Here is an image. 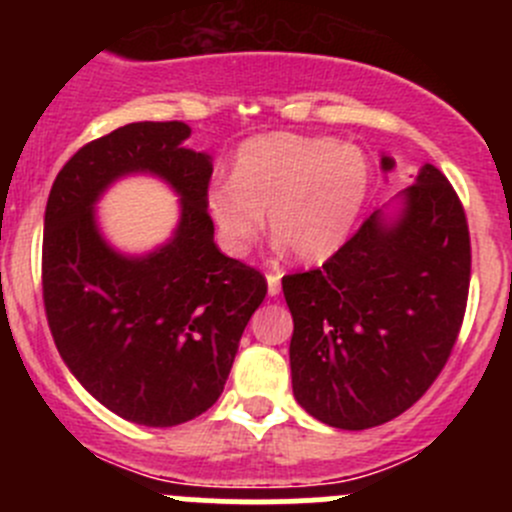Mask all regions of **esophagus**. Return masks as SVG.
Listing matches in <instances>:
<instances>
[{
  "label": "esophagus",
  "mask_w": 512,
  "mask_h": 512,
  "mask_svg": "<svg viewBox=\"0 0 512 512\" xmlns=\"http://www.w3.org/2000/svg\"><path fill=\"white\" fill-rule=\"evenodd\" d=\"M280 280L282 272H270V275H267V294H270V297H277V294H280Z\"/></svg>",
  "instance_id": "1"
}]
</instances>
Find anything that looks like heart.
I'll return each mask as SVG.
<instances>
[{
    "instance_id": "b5f03b06",
    "label": "heart",
    "mask_w": 512,
    "mask_h": 512,
    "mask_svg": "<svg viewBox=\"0 0 512 512\" xmlns=\"http://www.w3.org/2000/svg\"><path fill=\"white\" fill-rule=\"evenodd\" d=\"M371 188L364 151L324 136L265 133L237 151L230 180L208 190V213L230 255H245L270 227L304 262L347 242Z\"/></svg>"
}]
</instances>
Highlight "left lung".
Listing matches in <instances>:
<instances>
[{
	"label": "left lung",
	"mask_w": 512,
	"mask_h": 512,
	"mask_svg": "<svg viewBox=\"0 0 512 512\" xmlns=\"http://www.w3.org/2000/svg\"><path fill=\"white\" fill-rule=\"evenodd\" d=\"M394 165L381 156L384 173ZM468 285L466 213L446 175L423 163L322 270L282 277L297 404L344 431L404 414L451 356Z\"/></svg>",
	"instance_id": "1"
}]
</instances>
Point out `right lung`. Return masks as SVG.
Instances as JSON below:
<instances>
[{
    "label": "right lung",
    "instance_id": "right-lung-1",
    "mask_svg": "<svg viewBox=\"0 0 512 512\" xmlns=\"http://www.w3.org/2000/svg\"><path fill=\"white\" fill-rule=\"evenodd\" d=\"M183 121H138L74 153L44 213V307L56 349L81 386L116 416L178 426L220 399L247 322L267 294L252 267L223 255L208 215L213 158L185 146ZM128 174H153L179 195L165 243L123 253L95 205Z\"/></svg>",
    "mask_w": 512,
    "mask_h": 512
}]
</instances>
